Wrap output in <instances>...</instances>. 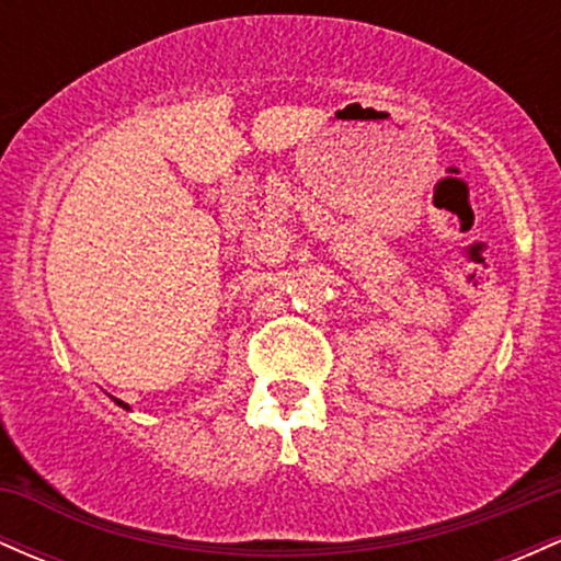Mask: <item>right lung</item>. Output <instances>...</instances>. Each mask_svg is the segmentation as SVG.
<instances>
[{
    "mask_svg": "<svg viewBox=\"0 0 561 561\" xmlns=\"http://www.w3.org/2000/svg\"><path fill=\"white\" fill-rule=\"evenodd\" d=\"M113 401H115V403H118V405H121V409H126V411H128V403H124V401H118V398H113Z\"/></svg>",
    "mask_w": 561,
    "mask_h": 561,
    "instance_id": "add662e5",
    "label": "right lung"
}]
</instances>
